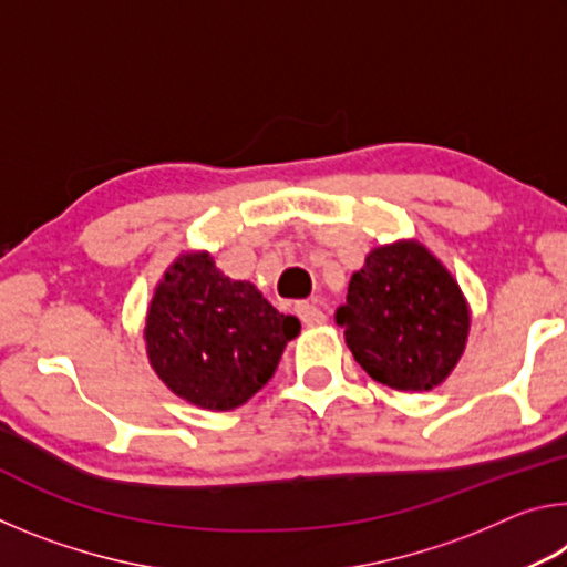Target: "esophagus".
I'll use <instances>...</instances> for the list:
<instances>
[{
	"label": "esophagus",
	"mask_w": 567,
	"mask_h": 567,
	"mask_svg": "<svg viewBox=\"0 0 567 567\" xmlns=\"http://www.w3.org/2000/svg\"><path fill=\"white\" fill-rule=\"evenodd\" d=\"M295 312L300 315V320L307 324V328H315V324H322L324 322V312L315 302H307V300L297 302L295 305Z\"/></svg>",
	"instance_id": "obj_1"
}]
</instances>
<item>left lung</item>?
I'll use <instances>...</instances> for the list:
<instances>
[{"label": "left lung", "mask_w": 567, "mask_h": 567, "mask_svg": "<svg viewBox=\"0 0 567 567\" xmlns=\"http://www.w3.org/2000/svg\"><path fill=\"white\" fill-rule=\"evenodd\" d=\"M344 342L368 375L392 390H433L467 344L470 305L453 272L417 243L370 249L334 312Z\"/></svg>", "instance_id": "1"}]
</instances>
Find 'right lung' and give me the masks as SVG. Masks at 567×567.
<instances>
[{"label": "right lung", "mask_w": 567, "mask_h": 567, "mask_svg": "<svg viewBox=\"0 0 567 567\" xmlns=\"http://www.w3.org/2000/svg\"><path fill=\"white\" fill-rule=\"evenodd\" d=\"M142 332L169 392L225 412L267 385L300 320L277 312L252 282L227 277L207 249H195L159 277Z\"/></svg>", "instance_id": "1"}]
</instances>
